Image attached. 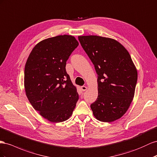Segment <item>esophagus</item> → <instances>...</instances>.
<instances>
[{"label":"esophagus","mask_w":157,"mask_h":157,"mask_svg":"<svg viewBox=\"0 0 157 157\" xmlns=\"http://www.w3.org/2000/svg\"><path fill=\"white\" fill-rule=\"evenodd\" d=\"M86 89H87V87L86 86H81V90L84 92V91H86Z\"/></svg>","instance_id":"34e87169"}]
</instances>
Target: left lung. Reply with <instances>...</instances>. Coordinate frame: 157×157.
I'll list each match as a JSON object with an SVG mask.
<instances>
[{"label": "left lung", "instance_id": "8db88e82", "mask_svg": "<svg viewBox=\"0 0 157 157\" xmlns=\"http://www.w3.org/2000/svg\"><path fill=\"white\" fill-rule=\"evenodd\" d=\"M98 75V95L90 105L94 117L112 122L124 115L133 100L137 71L127 49L111 38L78 36Z\"/></svg>", "mask_w": 157, "mask_h": 157}]
</instances>
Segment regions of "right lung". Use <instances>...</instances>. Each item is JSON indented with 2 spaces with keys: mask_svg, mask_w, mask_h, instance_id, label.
<instances>
[{
  "mask_svg": "<svg viewBox=\"0 0 157 157\" xmlns=\"http://www.w3.org/2000/svg\"><path fill=\"white\" fill-rule=\"evenodd\" d=\"M72 36L48 38L38 43L25 65L24 87L33 108L52 122L68 120L78 100L66 71V63L78 47Z\"/></svg>",
  "mask_w": 157,
  "mask_h": 157,
  "instance_id": "right-lung-1",
  "label": "right lung"
}]
</instances>
